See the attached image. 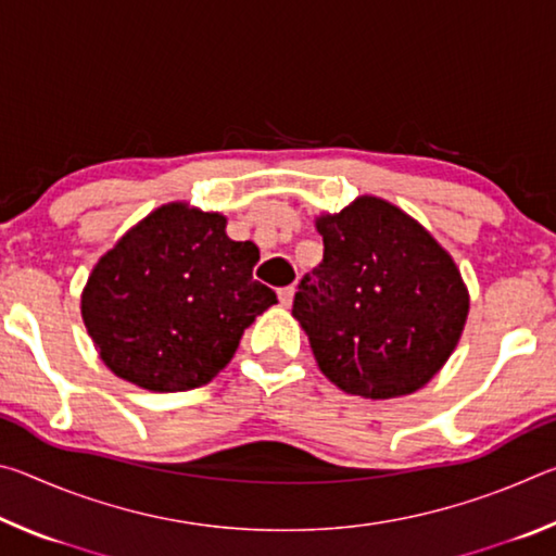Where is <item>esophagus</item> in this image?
<instances>
[{
	"label": "esophagus",
	"mask_w": 556,
	"mask_h": 556,
	"mask_svg": "<svg viewBox=\"0 0 556 556\" xmlns=\"http://www.w3.org/2000/svg\"><path fill=\"white\" fill-rule=\"evenodd\" d=\"M294 294H296V287H294V285H291V287H281V289L277 291L281 306H291V301H294Z\"/></svg>",
	"instance_id": "1"
}]
</instances>
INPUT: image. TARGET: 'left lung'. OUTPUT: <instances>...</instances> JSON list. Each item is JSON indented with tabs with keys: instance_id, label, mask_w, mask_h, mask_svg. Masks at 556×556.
I'll use <instances>...</instances> for the list:
<instances>
[{
	"instance_id": "left-lung-1",
	"label": "left lung",
	"mask_w": 556,
	"mask_h": 556,
	"mask_svg": "<svg viewBox=\"0 0 556 556\" xmlns=\"http://www.w3.org/2000/svg\"><path fill=\"white\" fill-rule=\"evenodd\" d=\"M324 262L304 275L296 321L318 368L348 394H412L448 361L466 326L468 291L448 252L375 195L316 218Z\"/></svg>"
}]
</instances>
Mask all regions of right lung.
<instances>
[{"label":"right lung","mask_w":556,"mask_h":556,"mask_svg":"<svg viewBox=\"0 0 556 556\" xmlns=\"http://www.w3.org/2000/svg\"><path fill=\"white\" fill-rule=\"evenodd\" d=\"M260 250L225 235L220 213L168 203L102 255L80 312L102 363L152 392L211 382L277 294L252 279Z\"/></svg>","instance_id":"add662e5"}]
</instances>
